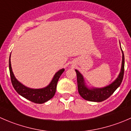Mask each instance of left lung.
<instances>
[{
    "label": "left lung",
    "mask_w": 131,
    "mask_h": 131,
    "mask_svg": "<svg viewBox=\"0 0 131 131\" xmlns=\"http://www.w3.org/2000/svg\"><path fill=\"white\" fill-rule=\"evenodd\" d=\"M121 50H122V49H121ZM122 61L121 72H120L118 77L112 84L107 85L105 88H88L87 85H85L82 75L77 70H75V72L77 73V78L78 91H79V94L81 96L82 98L89 101L101 102V101L108 99L115 91L116 89L121 85L123 80V77H124V62H125L124 61V54L122 50Z\"/></svg>",
    "instance_id": "8db88e82"
}]
</instances>
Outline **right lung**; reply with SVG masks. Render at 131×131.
Wrapping results in <instances>:
<instances>
[{
    "mask_svg": "<svg viewBox=\"0 0 131 131\" xmlns=\"http://www.w3.org/2000/svg\"><path fill=\"white\" fill-rule=\"evenodd\" d=\"M9 67L10 80H11L13 88H14L16 91L19 95L26 98V100L38 104L43 103L53 97L56 93V86H57L58 80L61 74L64 71V68H63L56 72L52 80H51V83L46 88H42V89H31V88H27L23 85L14 77L11 68L10 54L9 60Z\"/></svg>",
    "mask_w": 131,
    "mask_h": 131,
    "instance_id": "1",
    "label": "right lung"
}]
</instances>
